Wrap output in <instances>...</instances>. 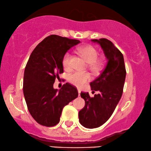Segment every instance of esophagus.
<instances>
[{"mask_svg": "<svg viewBox=\"0 0 151 151\" xmlns=\"http://www.w3.org/2000/svg\"><path fill=\"white\" fill-rule=\"evenodd\" d=\"M78 93H79V96L80 95V93H81V91L79 89H78Z\"/></svg>", "mask_w": 151, "mask_h": 151, "instance_id": "obj_1", "label": "esophagus"}]
</instances>
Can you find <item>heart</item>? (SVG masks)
<instances>
[{"label": "heart", "instance_id": "heart-1", "mask_svg": "<svg viewBox=\"0 0 151 151\" xmlns=\"http://www.w3.org/2000/svg\"><path fill=\"white\" fill-rule=\"evenodd\" d=\"M79 52L83 59L88 63V68L94 73L99 72L103 68L104 63L102 59H98V52L95 47L93 46L87 45L81 47L79 49ZM72 56L70 52L65 53L63 58V65L67 70L72 68L71 63ZM91 79V74L88 72H81L75 71L72 72L68 77V80L72 84L78 88H81L89 81Z\"/></svg>", "mask_w": 151, "mask_h": 151}]
</instances>
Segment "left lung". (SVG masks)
Listing matches in <instances>:
<instances>
[{"label":"left lung","mask_w":151,"mask_h":151,"mask_svg":"<svg viewBox=\"0 0 151 151\" xmlns=\"http://www.w3.org/2000/svg\"><path fill=\"white\" fill-rule=\"evenodd\" d=\"M102 47L107 62L102 73L90 83L93 98L88 93H81L85 100L84 107L79 112V123L86 128H96L108 121L121 100L126 70L122 53L105 38L91 40Z\"/></svg>","instance_id":"1"}]
</instances>
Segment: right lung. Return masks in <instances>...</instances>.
<instances>
[{
  "mask_svg": "<svg viewBox=\"0 0 151 151\" xmlns=\"http://www.w3.org/2000/svg\"><path fill=\"white\" fill-rule=\"evenodd\" d=\"M79 40L51 35L34 49L24 75L23 91L28 109L36 122L52 127L60 121L63 109L78 97L77 88L66 83L60 90L53 88L58 74L63 72V58Z\"/></svg>",
  "mask_w": 151,
  "mask_h": 151,
  "instance_id": "1",
  "label": "right lung"
}]
</instances>
